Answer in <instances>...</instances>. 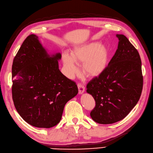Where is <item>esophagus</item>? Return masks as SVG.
Instances as JSON below:
<instances>
[{
	"instance_id": "1",
	"label": "esophagus",
	"mask_w": 153,
	"mask_h": 153,
	"mask_svg": "<svg viewBox=\"0 0 153 153\" xmlns=\"http://www.w3.org/2000/svg\"><path fill=\"white\" fill-rule=\"evenodd\" d=\"M78 88H79V94H82V93L85 91V86H84L82 84L79 83L78 84Z\"/></svg>"
}]
</instances>
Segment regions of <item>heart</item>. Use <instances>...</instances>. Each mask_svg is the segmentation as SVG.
Instances as JSON below:
<instances>
[{
    "instance_id": "obj_1",
    "label": "heart",
    "mask_w": 153,
    "mask_h": 153,
    "mask_svg": "<svg viewBox=\"0 0 153 153\" xmlns=\"http://www.w3.org/2000/svg\"><path fill=\"white\" fill-rule=\"evenodd\" d=\"M109 50L106 46L97 42H91L76 47L71 52L62 54L65 72L72 78L78 72L76 61L82 62L84 74L89 77H95L104 72L109 61Z\"/></svg>"
}]
</instances>
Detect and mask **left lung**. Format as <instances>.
Returning <instances> with one entry per match:
<instances>
[{
	"label": "left lung",
	"mask_w": 153,
	"mask_h": 153,
	"mask_svg": "<svg viewBox=\"0 0 153 153\" xmlns=\"http://www.w3.org/2000/svg\"><path fill=\"white\" fill-rule=\"evenodd\" d=\"M117 49L107 67L87 84L96 106L92 119L100 124H111L126 117L141 96L143 77L139 52L129 39L117 34Z\"/></svg>",
	"instance_id": "8db88e82"
}]
</instances>
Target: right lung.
I'll use <instances>...</instances> for the list:
<instances>
[{
	"label": "right lung",
	"instance_id": "1",
	"mask_svg": "<svg viewBox=\"0 0 153 153\" xmlns=\"http://www.w3.org/2000/svg\"><path fill=\"white\" fill-rule=\"evenodd\" d=\"M60 53L49 54L32 34L24 40L12 67V94L22 119L33 127L50 128L59 123L67 102L78 90L59 68Z\"/></svg>",
	"mask_w": 153,
	"mask_h": 153
}]
</instances>
